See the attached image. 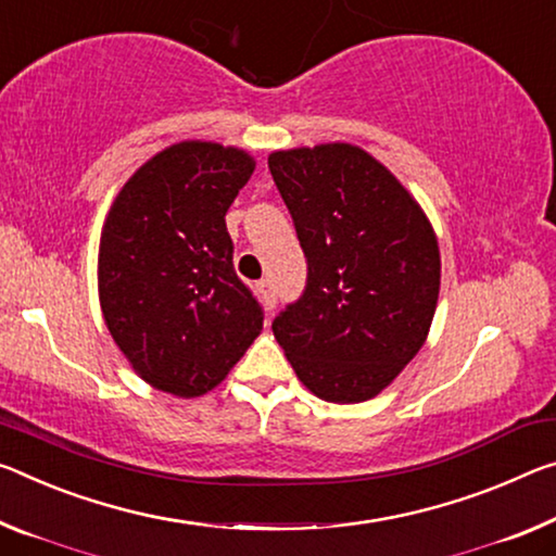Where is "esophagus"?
<instances>
[{
    "label": "esophagus",
    "mask_w": 556,
    "mask_h": 556,
    "mask_svg": "<svg viewBox=\"0 0 556 556\" xmlns=\"http://www.w3.org/2000/svg\"><path fill=\"white\" fill-rule=\"evenodd\" d=\"M257 289H260V294H262L264 302H267L269 309H275V304H277V289H275V285H271V279H262L260 285H257Z\"/></svg>",
    "instance_id": "esophagus-1"
}]
</instances>
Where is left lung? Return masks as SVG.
Masks as SVG:
<instances>
[{"label": "left lung", "instance_id": "left-lung-1", "mask_svg": "<svg viewBox=\"0 0 556 556\" xmlns=\"http://www.w3.org/2000/svg\"><path fill=\"white\" fill-rule=\"evenodd\" d=\"M306 257L304 294L271 331L306 389L374 399L418 354L440 292L433 227L374 155L349 143L269 155Z\"/></svg>", "mask_w": 556, "mask_h": 556}]
</instances>
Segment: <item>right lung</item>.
<instances>
[{
  "label": "right lung",
  "instance_id": "right-lung-1",
  "mask_svg": "<svg viewBox=\"0 0 556 556\" xmlns=\"http://www.w3.org/2000/svg\"><path fill=\"white\" fill-rule=\"evenodd\" d=\"M252 170L240 148L182 140L140 165L105 217L103 319L157 391H213L260 337L264 312L237 277L225 225Z\"/></svg>",
  "mask_w": 556,
  "mask_h": 556
}]
</instances>
